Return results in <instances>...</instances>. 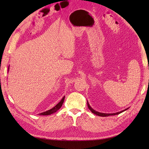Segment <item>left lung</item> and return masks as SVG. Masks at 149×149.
<instances>
[{"label": "left lung", "mask_w": 149, "mask_h": 149, "mask_svg": "<svg viewBox=\"0 0 149 149\" xmlns=\"http://www.w3.org/2000/svg\"><path fill=\"white\" fill-rule=\"evenodd\" d=\"M87 104H88V108H89V109L91 111L93 114H96V115H97V116H101V117H106V116H114V115H118V114H120L121 112H124V111H126L127 109H128L129 108H127V109H124V110H123V111H120V112H116V113H112V114H106V113H102V112H97V111H96L95 110H94L93 108H91V107L90 106V105L89 104V103H88V101H87Z\"/></svg>", "instance_id": "1"}]
</instances>
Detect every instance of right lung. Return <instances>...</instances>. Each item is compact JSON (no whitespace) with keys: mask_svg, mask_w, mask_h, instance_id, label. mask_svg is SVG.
<instances>
[{"mask_svg":"<svg viewBox=\"0 0 149 149\" xmlns=\"http://www.w3.org/2000/svg\"><path fill=\"white\" fill-rule=\"evenodd\" d=\"M8 70H9V66H8ZM64 100H65V96H64L63 97L62 100H61L59 102H58L55 107H53L52 109H49V110H48V111H45V112H42V113H40V114H40V115H43V116H47V115H50V114H52L55 113V112H56L58 109H60L62 105H63V104Z\"/></svg>","mask_w":149,"mask_h":149,"instance_id":"right-lung-1","label":"right lung"}]
</instances>
